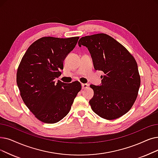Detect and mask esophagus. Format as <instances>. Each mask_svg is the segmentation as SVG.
<instances>
[{
	"mask_svg": "<svg viewBox=\"0 0 158 158\" xmlns=\"http://www.w3.org/2000/svg\"><path fill=\"white\" fill-rule=\"evenodd\" d=\"M81 86H82V88L83 89H86L89 86V85L88 84H83V83L81 84Z\"/></svg>",
	"mask_w": 158,
	"mask_h": 158,
	"instance_id": "esophagus-1",
	"label": "esophagus"
}]
</instances>
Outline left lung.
I'll use <instances>...</instances> for the list:
<instances>
[{"label": "left lung", "mask_w": 158, "mask_h": 158, "mask_svg": "<svg viewBox=\"0 0 158 158\" xmlns=\"http://www.w3.org/2000/svg\"><path fill=\"white\" fill-rule=\"evenodd\" d=\"M79 46L87 47L94 68L104 72L101 86L91 85L89 101L101 118L113 120L127 113L138 95L141 78L136 60L125 46L105 33L81 37Z\"/></svg>", "instance_id": "obj_1"}]
</instances>
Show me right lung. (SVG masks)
I'll return each instance as SVG.
<instances>
[{"instance_id": "right-lung-1", "label": "right lung", "mask_w": 158, "mask_h": 158, "mask_svg": "<svg viewBox=\"0 0 158 158\" xmlns=\"http://www.w3.org/2000/svg\"><path fill=\"white\" fill-rule=\"evenodd\" d=\"M79 39L41 37L29 46L19 65L17 83L20 96L43 123L52 124L64 118L81 90L79 81L68 84L54 81L61 75L63 60Z\"/></svg>"}]
</instances>
